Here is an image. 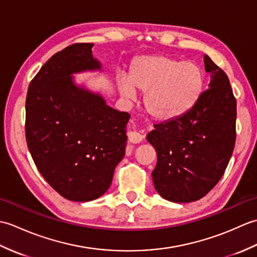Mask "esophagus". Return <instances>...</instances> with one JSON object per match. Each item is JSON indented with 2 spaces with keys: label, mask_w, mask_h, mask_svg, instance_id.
<instances>
[{
  "label": "esophagus",
  "mask_w": 257,
  "mask_h": 257,
  "mask_svg": "<svg viewBox=\"0 0 257 257\" xmlns=\"http://www.w3.org/2000/svg\"><path fill=\"white\" fill-rule=\"evenodd\" d=\"M144 138L145 136L138 132H130V134L128 135V140L132 144H139L144 140Z\"/></svg>",
  "instance_id": "34e87169"
}]
</instances>
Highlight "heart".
Returning <instances> with one entry per match:
<instances>
[{"label":"heart","instance_id":"1","mask_svg":"<svg viewBox=\"0 0 257 257\" xmlns=\"http://www.w3.org/2000/svg\"><path fill=\"white\" fill-rule=\"evenodd\" d=\"M203 81L201 68L193 62H180L161 54L135 58L129 77L117 76L121 96L135 99L137 90L146 92L147 111L159 120L177 118L190 110L201 96Z\"/></svg>","mask_w":257,"mask_h":257}]
</instances>
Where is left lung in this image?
I'll return each mask as SVG.
<instances>
[{"mask_svg":"<svg viewBox=\"0 0 257 257\" xmlns=\"http://www.w3.org/2000/svg\"><path fill=\"white\" fill-rule=\"evenodd\" d=\"M209 89L185 113L155 124L147 140L157 151V192L177 203L200 200L224 174L236 139V99L226 74L204 56Z\"/></svg>","mask_w":257,"mask_h":257,"instance_id":"1","label":"left lung"}]
</instances>
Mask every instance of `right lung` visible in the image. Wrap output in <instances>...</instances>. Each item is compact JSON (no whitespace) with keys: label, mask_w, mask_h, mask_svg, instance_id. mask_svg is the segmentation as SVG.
Segmentation results:
<instances>
[{"label":"right lung","mask_w":257,"mask_h":257,"mask_svg":"<svg viewBox=\"0 0 257 257\" xmlns=\"http://www.w3.org/2000/svg\"><path fill=\"white\" fill-rule=\"evenodd\" d=\"M91 43L56 53L32 79L26 96V143L51 187L75 202L99 198L124 157L130 114L75 85L73 74L101 69Z\"/></svg>","instance_id":"right-lung-1"}]
</instances>
